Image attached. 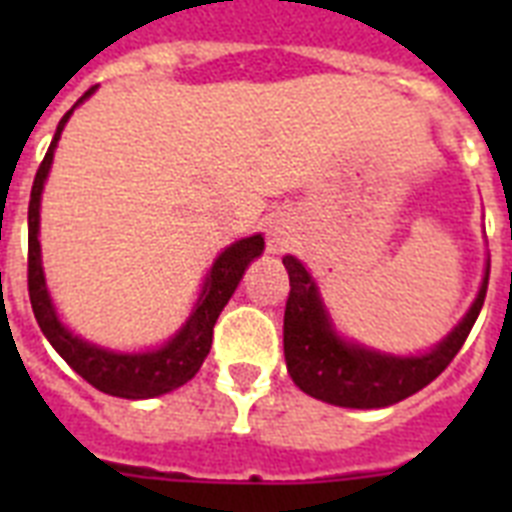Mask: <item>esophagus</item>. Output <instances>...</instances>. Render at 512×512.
<instances>
[{
  "instance_id": "esophagus-1",
  "label": "esophagus",
  "mask_w": 512,
  "mask_h": 512,
  "mask_svg": "<svg viewBox=\"0 0 512 512\" xmlns=\"http://www.w3.org/2000/svg\"><path fill=\"white\" fill-rule=\"evenodd\" d=\"M281 244H284V241H281L279 236H276V233H273V239H271V247H273V252H276V249H281Z\"/></svg>"
}]
</instances>
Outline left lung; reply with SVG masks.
Segmentation results:
<instances>
[{"mask_svg": "<svg viewBox=\"0 0 512 512\" xmlns=\"http://www.w3.org/2000/svg\"><path fill=\"white\" fill-rule=\"evenodd\" d=\"M284 268L289 273V297L284 311V356L289 377L308 396L350 409L398 404L436 380L468 340L489 287L486 271L481 292L468 316L436 350L425 356L396 358L342 342L329 327L308 271L289 255L284 257Z\"/></svg>", "mask_w": 512, "mask_h": 512, "instance_id": "left-lung-1", "label": "left lung"}]
</instances>
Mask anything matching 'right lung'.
Wrapping results in <instances>:
<instances>
[{
	"mask_svg": "<svg viewBox=\"0 0 512 512\" xmlns=\"http://www.w3.org/2000/svg\"><path fill=\"white\" fill-rule=\"evenodd\" d=\"M92 90L95 87L84 92V98ZM84 98H79V103ZM71 111L60 119L55 138H52L50 148H47L39 170H36L34 185H31V201H28V297H31V308H34V316L44 337L52 342V348L58 350L60 356L66 358V364L76 374H82L92 388L119 398L162 396V393H170V390L185 385L201 369V361L207 358L209 348H212V329H215L217 316L225 308V303L231 300L233 289L239 287L244 268L263 252L265 241L263 236H249V239L231 244L223 255L217 257L207 276V284L201 289L196 311L164 348L151 350V353H111V350H100L71 335L55 316V308H52L47 287H44L39 239H36V233H39V196H42L44 180L50 172L52 151L58 146L60 132H63V124L68 122Z\"/></svg>",
	"mask_w": 512,
	"mask_h": 512,
	"instance_id": "1",
	"label": "right lung"
}]
</instances>
